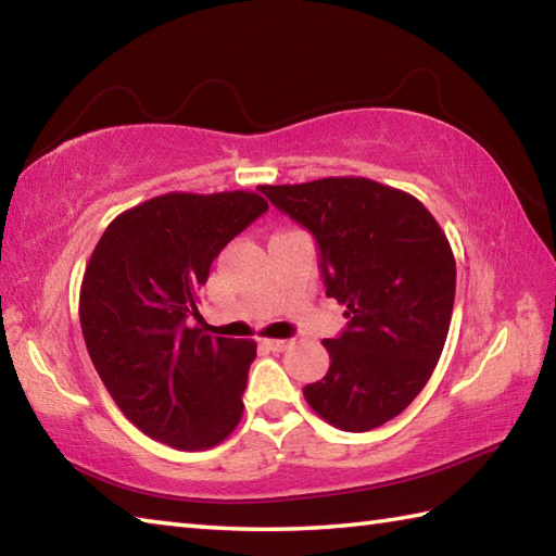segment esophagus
Returning a JSON list of instances; mask_svg holds the SVG:
<instances>
[{
  "mask_svg": "<svg viewBox=\"0 0 556 556\" xmlns=\"http://www.w3.org/2000/svg\"><path fill=\"white\" fill-rule=\"evenodd\" d=\"M260 345L271 352H285L289 348V340H262Z\"/></svg>",
  "mask_w": 556,
  "mask_h": 556,
  "instance_id": "esophagus-1",
  "label": "esophagus"
}]
</instances>
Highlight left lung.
Wrapping results in <instances>:
<instances>
[{
	"instance_id": "8db88e82",
	"label": "left lung",
	"mask_w": 556,
	"mask_h": 556,
	"mask_svg": "<svg viewBox=\"0 0 556 556\" xmlns=\"http://www.w3.org/2000/svg\"><path fill=\"white\" fill-rule=\"evenodd\" d=\"M316 238L326 294L348 328L323 342L328 375L306 383L330 426L367 432L396 418L426 387L445 348L457 267L438 220L406 191L365 177L260 187Z\"/></svg>"
}]
</instances>
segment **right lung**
Instances as JSON below:
<instances>
[{
	"mask_svg": "<svg viewBox=\"0 0 556 556\" xmlns=\"http://www.w3.org/2000/svg\"><path fill=\"white\" fill-rule=\"evenodd\" d=\"M269 206L255 191L169 194L111 220L79 289V326L111 399L148 438L208 450L243 416L252 340L191 328L197 294L230 240Z\"/></svg>",
	"mask_w": 556,
	"mask_h": 556,
	"instance_id": "right-lung-1",
	"label": "right lung"
}]
</instances>
